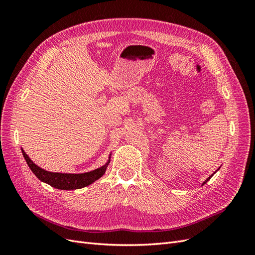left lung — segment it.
Instances as JSON below:
<instances>
[{
	"label": "left lung",
	"instance_id": "8db88e82",
	"mask_svg": "<svg viewBox=\"0 0 255 255\" xmlns=\"http://www.w3.org/2000/svg\"><path fill=\"white\" fill-rule=\"evenodd\" d=\"M214 174H215V172H214V173H213V174H212V175H211V176H208V177H207V179H206V180H205V182H204V183H203V184H202V185H204V184H205V183H206V182H207V181H210V179H211V177H212V176H213V175H214Z\"/></svg>",
	"mask_w": 255,
	"mask_h": 255
}]
</instances>
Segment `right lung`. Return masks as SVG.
Returning a JSON list of instances; mask_svg holds the SVG:
<instances>
[{"instance_id":"1","label":"right lung","mask_w":255,"mask_h":255,"mask_svg":"<svg viewBox=\"0 0 255 255\" xmlns=\"http://www.w3.org/2000/svg\"><path fill=\"white\" fill-rule=\"evenodd\" d=\"M23 156H24L28 167L33 173L39 179L40 181L48 183L51 186L55 187L57 189H64V190H71V189H79L85 186L92 184L95 181L99 180L106 170L107 165L110 161L105 164L103 167L96 169L94 171H90L87 173L82 174H71V173H58V172H49L45 171L40 167L35 165L30 158L26 155V153L22 150Z\"/></svg>"}]
</instances>
